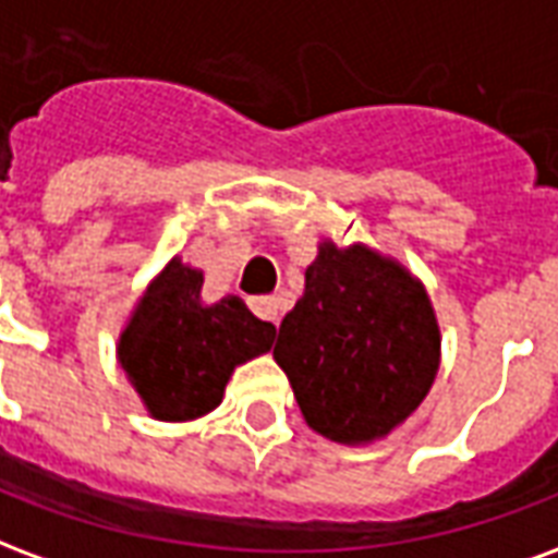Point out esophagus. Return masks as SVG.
Masks as SVG:
<instances>
[{
    "label": "esophagus",
    "instance_id": "1",
    "mask_svg": "<svg viewBox=\"0 0 558 558\" xmlns=\"http://www.w3.org/2000/svg\"><path fill=\"white\" fill-rule=\"evenodd\" d=\"M250 308L262 320H270V324L279 320V300L276 296H255V300H250Z\"/></svg>",
    "mask_w": 558,
    "mask_h": 558
}]
</instances>
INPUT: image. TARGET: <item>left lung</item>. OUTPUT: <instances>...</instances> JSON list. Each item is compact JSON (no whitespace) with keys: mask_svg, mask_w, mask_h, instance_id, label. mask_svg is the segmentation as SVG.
<instances>
[{"mask_svg":"<svg viewBox=\"0 0 558 558\" xmlns=\"http://www.w3.org/2000/svg\"><path fill=\"white\" fill-rule=\"evenodd\" d=\"M274 360L308 428L336 442H372L428 396L440 327L418 279L368 246L324 240L306 291L284 315Z\"/></svg>","mask_w":558,"mask_h":558,"instance_id":"8db88e82","label":"left lung"}]
</instances>
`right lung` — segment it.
I'll list each match as a JSON object with an SVG mask.
<instances>
[{"instance_id": "obj_1", "label": "right lung", "mask_w": 558, "mask_h": 558, "mask_svg": "<svg viewBox=\"0 0 558 558\" xmlns=\"http://www.w3.org/2000/svg\"><path fill=\"white\" fill-rule=\"evenodd\" d=\"M205 276L172 258L133 312L118 363L145 408L162 422H186L219 408L231 372L274 348L276 327L240 296L202 303Z\"/></svg>"}]
</instances>
